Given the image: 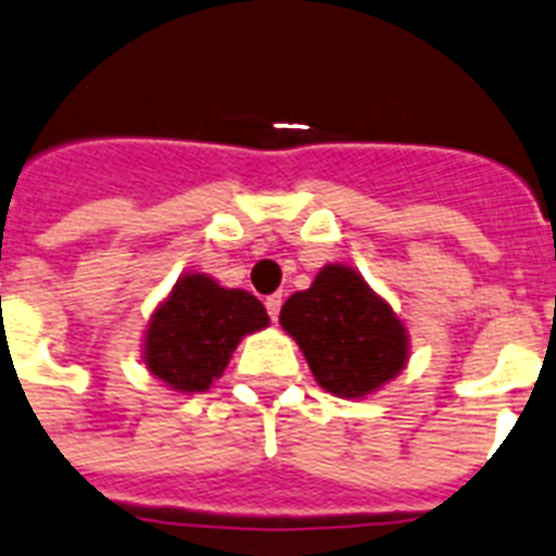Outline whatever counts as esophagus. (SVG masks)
Masks as SVG:
<instances>
[{"instance_id":"obj_1","label":"esophagus","mask_w":556,"mask_h":556,"mask_svg":"<svg viewBox=\"0 0 556 556\" xmlns=\"http://www.w3.org/2000/svg\"><path fill=\"white\" fill-rule=\"evenodd\" d=\"M265 307H268V316L277 321L279 318V307H282V293H274V296L265 299Z\"/></svg>"}]
</instances>
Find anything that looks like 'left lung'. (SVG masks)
I'll list each match as a JSON object with an SVG mask.
<instances>
[{
	"instance_id": "8db88e82",
	"label": "left lung",
	"mask_w": 556,
	"mask_h": 556,
	"mask_svg": "<svg viewBox=\"0 0 556 556\" xmlns=\"http://www.w3.org/2000/svg\"><path fill=\"white\" fill-rule=\"evenodd\" d=\"M279 321L302 346L318 386L338 397L375 392L408 358L400 318L346 265H325L307 291L285 302Z\"/></svg>"
}]
</instances>
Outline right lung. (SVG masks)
<instances>
[{
    "instance_id": "1",
    "label": "right lung",
    "mask_w": 556,
    "mask_h": 556,
    "mask_svg": "<svg viewBox=\"0 0 556 556\" xmlns=\"http://www.w3.org/2000/svg\"><path fill=\"white\" fill-rule=\"evenodd\" d=\"M265 325L268 313L257 296L220 288L206 274H187L153 313L144 364L178 392H204L220 378L240 338Z\"/></svg>"
}]
</instances>
